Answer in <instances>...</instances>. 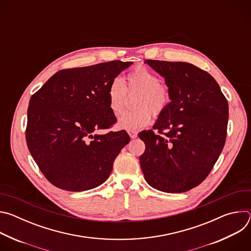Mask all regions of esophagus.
<instances>
[{
  "label": "esophagus",
  "instance_id": "obj_1",
  "mask_svg": "<svg viewBox=\"0 0 251 251\" xmlns=\"http://www.w3.org/2000/svg\"><path fill=\"white\" fill-rule=\"evenodd\" d=\"M128 134H129V136H130L132 139H135V138L137 137V135H138V132L135 131V130H132V131H128Z\"/></svg>",
  "mask_w": 251,
  "mask_h": 251
}]
</instances>
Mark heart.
I'll list each match as a JSON object with an SVG mask.
<instances>
[{
  "label": "heart",
  "mask_w": 251,
  "mask_h": 251,
  "mask_svg": "<svg viewBox=\"0 0 251 251\" xmlns=\"http://www.w3.org/2000/svg\"><path fill=\"white\" fill-rule=\"evenodd\" d=\"M128 94H138L134 102L136 110L124 113L118 119V127L132 131L147 126L152 120V113L160 115L171 103L169 87L160 82L159 77L146 67H138L127 75L124 81L114 79L108 89V107L114 115H119Z\"/></svg>",
  "instance_id": "1"
}]
</instances>
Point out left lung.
Returning a JSON list of instances; mask_svg holds the SVG:
<instances>
[{
    "mask_svg": "<svg viewBox=\"0 0 251 251\" xmlns=\"http://www.w3.org/2000/svg\"><path fill=\"white\" fill-rule=\"evenodd\" d=\"M165 78L171 103L153 129L139 137L145 143L140 166L146 182L165 193L199 186L218 161L226 138L228 103L206 71L182 61L147 59Z\"/></svg>",
    "mask_w": 251,
    "mask_h": 251,
    "instance_id": "8db88e82",
    "label": "left lung"
}]
</instances>
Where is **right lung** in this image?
<instances>
[{"instance_id": "add662e5", "label": "right lung", "mask_w": 251, "mask_h": 251, "mask_svg": "<svg viewBox=\"0 0 251 251\" xmlns=\"http://www.w3.org/2000/svg\"><path fill=\"white\" fill-rule=\"evenodd\" d=\"M132 64L113 60L57 71L29 100L26 145L41 172L55 187L82 192L109 177L113 163L130 137L110 128L107 89Z\"/></svg>"}]
</instances>
